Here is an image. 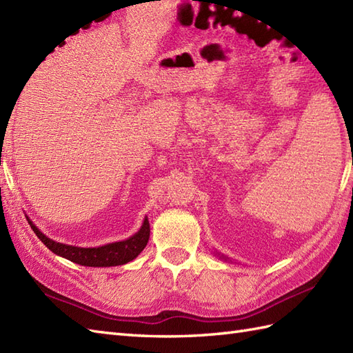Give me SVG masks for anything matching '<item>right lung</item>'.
<instances>
[{
    "instance_id": "add662e5",
    "label": "right lung",
    "mask_w": 353,
    "mask_h": 353,
    "mask_svg": "<svg viewBox=\"0 0 353 353\" xmlns=\"http://www.w3.org/2000/svg\"><path fill=\"white\" fill-rule=\"evenodd\" d=\"M28 223L34 234L37 235V238H39L52 253L86 267H112L127 264V262L133 261L142 250H144V247L147 245L150 238V224L145 219L138 234H134L129 239H125V241L94 247V249H83V247H74L52 241V239L45 236L32 221L28 220Z\"/></svg>"
}]
</instances>
